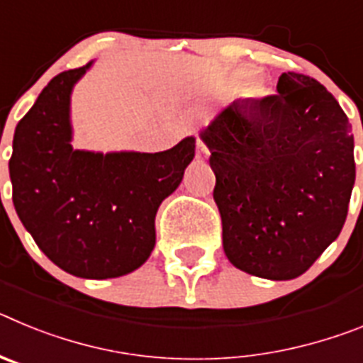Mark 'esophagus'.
Returning a JSON list of instances; mask_svg holds the SVG:
<instances>
[{
    "mask_svg": "<svg viewBox=\"0 0 363 363\" xmlns=\"http://www.w3.org/2000/svg\"><path fill=\"white\" fill-rule=\"evenodd\" d=\"M209 147L205 145L203 142H201V140H198V143H196V160H207L209 158Z\"/></svg>",
    "mask_w": 363,
    "mask_h": 363,
    "instance_id": "esophagus-1",
    "label": "esophagus"
}]
</instances>
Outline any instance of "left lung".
<instances>
[{
  "label": "left lung",
  "mask_w": 363,
  "mask_h": 363,
  "mask_svg": "<svg viewBox=\"0 0 363 363\" xmlns=\"http://www.w3.org/2000/svg\"><path fill=\"white\" fill-rule=\"evenodd\" d=\"M200 138L230 264L267 280L303 274L338 238L357 176L351 125L335 96L284 72L277 94L234 99Z\"/></svg>",
  "instance_id": "left-lung-1"
}]
</instances>
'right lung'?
Listing matches in <instances>:
<instances>
[{
	"label": "right lung",
	"mask_w": 363,
	"mask_h": 363,
	"mask_svg": "<svg viewBox=\"0 0 363 363\" xmlns=\"http://www.w3.org/2000/svg\"><path fill=\"white\" fill-rule=\"evenodd\" d=\"M91 67L41 91L16 127L9 171L16 213L45 256L74 277L105 280L147 262L158 207L182 184L196 138L154 154L74 149L70 96Z\"/></svg>",
	"instance_id": "1"
}]
</instances>
